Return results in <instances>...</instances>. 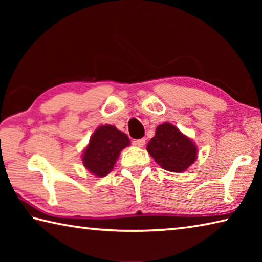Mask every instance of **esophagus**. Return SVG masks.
Instances as JSON below:
<instances>
[{
  "label": "esophagus",
  "instance_id": "1",
  "mask_svg": "<svg viewBox=\"0 0 262 262\" xmlns=\"http://www.w3.org/2000/svg\"><path fill=\"white\" fill-rule=\"evenodd\" d=\"M133 144L136 145V147L142 148V147H143V145L145 144V139H139V140L133 141Z\"/></svg>",
  "mask_w": 262,
  "mask_h": 262
}]
</instances>
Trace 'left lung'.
<instances>
[{"label": "left lung", "mask_w": 262, "mask_h": 262, "mask_svg": "<svg viewBox=\"0 0 262 262\" xmlns=\"http://www.w3.org/2000/svg\"><path fill=\"white\" fill-rule=\"evenodd\" d=\"M196 145L172 123L159 125L147 145L148 152L164 170L183 172L196 159Z\"/></svg>", "instance_id": "left-lung-1"}]
</instances>
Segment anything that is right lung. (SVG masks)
Wrapping results in <instances>:
<instances>
[{
  "label": "right lung",
  "instance_id": "1",
  "mask_svg": "<svg viewBox=\"0 0 262 262\" xmlns=\"http://www.w3.org/2000/svg\"><path fill=\"white\" fill-rule=\"evenodd\" d=\"M129 145L128 136L112 125L100 126L92 134L82 161L91 173L97 177L108 174L120 151Z\"/></svg>",
  "mask_w": 262,
  "mask_h": 262
}]
</instances>
